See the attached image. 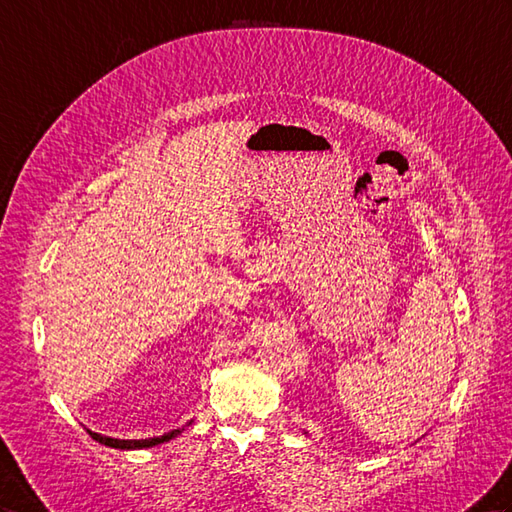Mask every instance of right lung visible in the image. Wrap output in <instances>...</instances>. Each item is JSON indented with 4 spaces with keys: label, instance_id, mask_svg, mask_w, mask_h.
<instances>
[{
    "label": "right lung",
    "instance_id": "add662e5",
    "mask_svg": "<svg viewBox=\"0 0 512 512\" xmlns=\"http://www.w3.org/2000/svg\"><path fill=\"white\" fill-rule=\"evenodd\" d=\"M190 424L192 422H188V426ZM181 430L183 428H177V430L164 432L162 437H149V439H112V437H103V435H99V432H93V430H88V435L93 437L95 441L108 445V448H116V450H142V448H153V445H160L164 441H170L173 437H177Z\"/></svg>",
    "mask_w": 512,
    "mask_h": 512
}]
</instances>
